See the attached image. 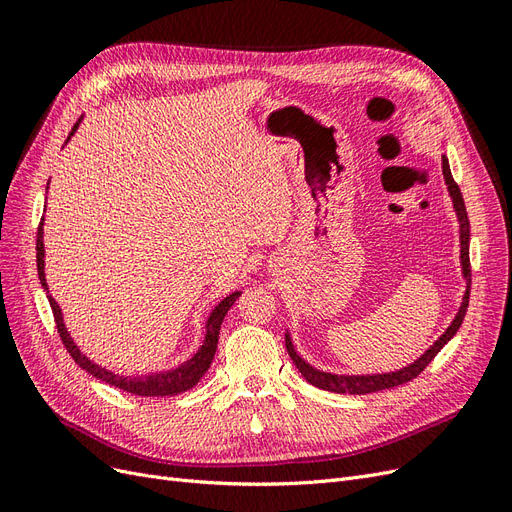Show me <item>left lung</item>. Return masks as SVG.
Returning a JSON list of instances; mask_svg holds the SVG:
<instances>
[{"mask_svg": "<svg viewBox=\"0 0 512 512\" xmlns=\"http://www.w3.org/2000/svg\"><path fill=\"white\" fill-rule=\"evenodd\" d=\"M442 173L448 185V192L453 196V207L457 211L459 218V239H461V269H463V277H466L468 288L466 294H463V303L459 307V312L455 316V320L451 322V327L444 331V335L433 344L421 359L414 361L412 365L399 369V371H391V374H374V376H337V374H327V371H318L309 363H305L301 356L294 350L290 335L286 333V350L290 354L292 363L297 365V369L301 371V376L309 382L318 386V389L331 391V393H348V395H367V393H376V391H384V389H393V386L406 384L410 380H414L421 371H425V367L436 359V354L446 346V342H451V337L459 331L463 318H466L468 312V301H470V282H472V267H470V220H468V211H466V203H463V196L459 185L455 183L453 175H451V166H448V160L442 158Z\"/></svg>", "mask_w": 512, "mask_h": 512, "instance_id": "left-lung-1", "label": "left lung"}]
</instances>
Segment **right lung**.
Returning <instances> with one entry per match:
<instances>
[{
    "label": "right lung",
    "mask_w": 512,
    "mask_h": 512,
    "mask_svg": "<svg viewBox=\"0 0 512 512\" xmlns=\"http://www.w3.org/2000/svg\"><path fill=\"white\" fill-rule=\"evenodd\" d=\"M81 119L74 123V128L70 132V136L76 132V128H79ZM68 136V141H70ZM42 222L44 218L40 220V226H38V235H36V260H38V277H40V284L44 290L46 288V277H44V243H42ZM239 290L228 294V297L224 301H220V305L213 309L209 320H207V335H205V342L203 346H200V350L192 356L190 361H185L183 365L170 369V371H162V374H151V376H138V378H130V376H119V374H113V371H108L100 365H96L94 361H89L87 356L79 350V346H76L72 342L70 333L66 331V324H64V318H61V309L59 305L55 303V299L49 294V303H51V309H53V316H55V324H57V333L61 337V342H64L66 350L70 352V356L74 359L76 365H81L87 374L96 376L98 380L111 384V386H117V389L126 391V393H132V395H141V397H166V395H179L183 391H190L194 384H198V380L203 378L207 374V369L213 361V354H215V348H218V337H220V327H222V320L226 316L228 309L232 307V303H235L239 299Z\"/></svg>",
    "instance_id": "add662e5"
}]
</instances>
